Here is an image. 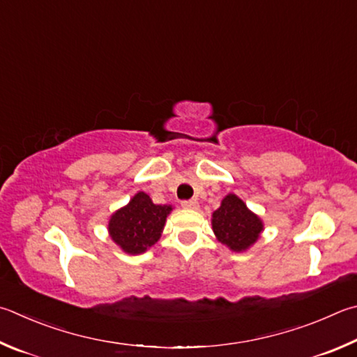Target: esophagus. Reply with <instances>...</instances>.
I'll return each mask as SVG.
<instances>
[{"label":"esophagus","instance_id":"1","mask_svg":"<svg viewBox=\"0 0 357 357\" xmlns=\"http://www.w3.org/2000/svg\"><path fill=\"white\" fill-rule=\"evenodd\" d=\"M181 206L184 207V209H189V211H197L198 209V201L197 199H187L181 203Z\"/></svg>","mask_w":357,"mask_h":357}]
</instances>
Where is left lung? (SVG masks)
<instances>
[{"label":"left lung","mask_w":357,"mask_h":357,"mask_svg":"<svg viewBox=\"0 0 357 357\" xmlns=\"http://www.w3.org/2000/svg\"><path fill=\"white\" fill-rule=\"evenodd\" d=\"M211 223L217 241L234 252L248 251L264 232L262 218L236 193H228L222 199L218 209L212 212Z\"/></svg>","instance_id":"8db88e82"}]
</instances>
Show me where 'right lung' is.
<instances>
[{
	"label": "right lung",
	"mask_w": 357,
	"mask_h": 357,
	"mask_svg": "<svg viewBox=\"0 0 357 357\" xmlns=\"http://www.w3.org/2000/svg\"><path fill=\"white\" fill-rule=\"evenodd\" d=\"M172 211L173 206L154 204L150 195L137 192L109 217V237L126 255H142L159 241Z\"/></svg>",
	"instance_id": "add662e5"
}]
</instances>
